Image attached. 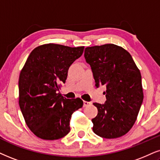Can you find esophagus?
Wrapping results in <instances>:
<instances>
[{"mask_svg":"<svg viewBox=\"0 0 160 160\" xmlns=\"http://www.w3.org/2000/svg\"><path fill=\"white\" fill-rule=\"evenodd\" d=\"M90 105H92V102H88V101H83V107L89 106Z\"/></svg>","mask_w":160,"mask_h":160,"instance_id":"1","label":"esophagus"}]
</instances>
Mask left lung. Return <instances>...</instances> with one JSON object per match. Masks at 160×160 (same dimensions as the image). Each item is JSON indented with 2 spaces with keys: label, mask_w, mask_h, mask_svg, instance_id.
Masks as SVG:
<instances>
[{
  "label": "left lung",
  "mask_w": 160,
  "mask_h": 160,
  "mask_svg": "<svg viewBox=\"0 0 160 160\" xmlns=\"http://www.w3.org/2000/svg\"><path fill=\"white\" fill-rule=\"evenodd\" d=\"M95 86H106L104 104L94 102L98 113L92 119L93 131L98 136L114 139L125 135L136 122L143 100L142 77L128 51L109 43L85 48Z\"/></svg>",
  "instance_id": "left-lung-1"
}]
</instances>
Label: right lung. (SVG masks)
<instances>
[{
    "label": "right lung",
    "mask_w": 160,
    "mask_h": 160,
    "mask_svg": "<svg viewBox=\"0 0 160 160\" xmlns=\"http://www.w3.org/2000/svg\"><path fill=\"white\" fill-rule=\"evenodd\" d=\"M84 46L47 43L32 50L21 71L19 106L34 134L54 140L70 131L72 114L82 108L80 98L66 99L59 92L70 66L82 54Z\"/></svg>",
    "instance_id": "right-lung-1"
}]
</instances>
